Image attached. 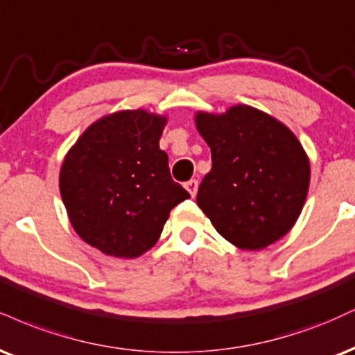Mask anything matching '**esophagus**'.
Segmentation results:
<instances>
[{"label": "esophagus", "mask_w": 355, "mask_h": 355, "mask_svg": "<svg viewBox=\"0 0 355 355\" xmlns=\"http://www.w3.org/2000/svg\"><path fill=\"white\" fill-rule=\"evenodd\" d=\"M185 189L189 190V193L191 196H195L196 191H198V182H196V180H189V182L185 183Z\"/></svg>", "instance_id": "34e87169"}]
</instances>
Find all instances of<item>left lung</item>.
Listing matches in <instances>:
<instances>
[{
    "mask_svg": "<svg viewBox=\"0 0 355 355\" xmlns=\"http://www.w3.org/2000/svg\"><path fill=\"white\" fill-rule=\"evenodd\" d=\"M195 123L211 150L196 203L216 232L248 251L281 240L300 218L309 190V159L297 137L243 104L225 114L196 112Z\"/></svg>",
    "mask_w": 355,
    "mask_h": 355,
    "instance_id": "obj_1",
    "label": "left lung"
}]
</instances>
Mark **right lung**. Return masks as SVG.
<instances>
[{"label": "right lung", "instance_id": "obj_1", "mask_svg": "<svg viewBox=\"0 0 355 355\" xmlns=\"http://www.w3.org/2000/svg\"><path fill=\"white\" fill-rule=\"evenodd\" d=\"M165 115L144 109L99 119L64 157L59 190L72 228L104 254L139 258L190 193L172 180L159 140Z\"/></svg>", "mask_w": 355, "mask_h": 355}]
</instances>
